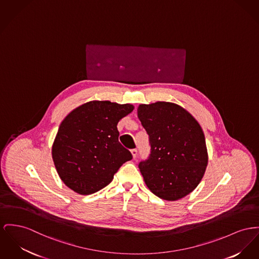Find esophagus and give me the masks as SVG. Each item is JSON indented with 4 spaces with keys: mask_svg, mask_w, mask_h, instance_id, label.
Returning <instances> with one entry per match:
<instances>
[{
    "mask_svg": "<svg viewBox=\"0 0 259 259\" xmlns=\"http://www.w3.org/2000/svg\"><path fill=\"white\" fill-rule=\"evenodd\" d=\"M132 154H133V157L136 159V157L138 155V150L137 149H132Z\"/></svg>",
    "mask_w": 259,
    "mask_h": 259,
    "instance_id": "34e87169",
    "label": "esophagus"
}]
</instances>
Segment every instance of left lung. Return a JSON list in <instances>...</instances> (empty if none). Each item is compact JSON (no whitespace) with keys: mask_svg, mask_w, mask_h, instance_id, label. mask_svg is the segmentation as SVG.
Masks as SVG:
<instances>
[{"mask_svg":"<svg viewBox=\"0 0 259 259\" xmlns=\"http://www.w3.org/2000/svg\"><path fill=\"white\" fill-rule=\"evenodd\" d=\"M138 116L149 136L147 160L138 165L147 188L175 201L200 183L208 163L203 131L191 114L171 102L140 104Z\"/></svg>","mask_w":259,"mask_h":259,"instance_id":"obj_1","label":"left lung"}]
</instances>
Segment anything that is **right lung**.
<instances>
[{
    "label": "right lung",
    "mask_w": 259,
    "mask_h": 259,
    "mask_svg": "<svg viewBox=\"0 0 259 259\" xmlns=\"http://www.w3.org/2000/svg\"><path fill=\"white\" fill-rule=\"evenodd\" d=\"M132 104L90 101L72 110L61 122L52 158L61 180L79 194L102 190L132 153L119 142V121Z\"/></svg>",
    "instance_id": "obj_1"
}]
</instances>
